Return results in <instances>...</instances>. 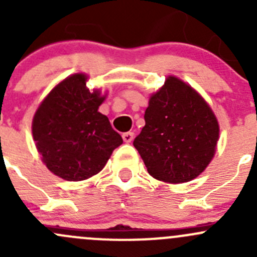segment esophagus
<instances>
[{"instance_id": "esophagus-1", "label": "esophagus", "mask_w": 257, "mask_h": 257, "mask_svg": "<svg viewBox=\"0 0 257 257\" xmlns=\"http://www.w3.org/2000/svg\"><path fill=\"white\" fill-rule=\"evenodd\" d=\"M121 137H123V141L125 142V143H131L134 138V133H132V132H126V133H123V136Z\"/></svg>"}]
</instances>
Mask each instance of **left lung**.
I'll use <instances>...</instances> for the list:
<instances>
[{
  "label": "left lung",
  "mask_w": 257,
  "mask_h": 257,
  "mask_svg": "<svg viewBox=\"0 0 257 257\" xmlns=\"http://www.w3.org/2000/svg\"><path fill=\"white\" fill-rule=\"evenodd\" d=\"M144 120L133 145L153 178L185 183L208 167L219 139V124L208 103L190 85L169 77L150 97Z\"/></svg>",
  "instance_id": "left-lung-1"
}]
</instances>
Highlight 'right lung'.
I'll list each match as a JSON object with an SVG mask.
<instances>
[{
	"instance_id": "1",
	"label": "right lung",
	"mask_w": 257,
	"mask_h": 257,
	"mask_svg": "<svg viewBox=\"0 0 257 257\" xmlns=\"http://www.w3.org/2000/svg\"><path fill=\"white\" fill-rule=\"evenodd\" d=\"M87 77L73 74L62 80L35 114L33 139L42 160L64 180L88 179L104 168L121 137L98 108L99 92L85 87Z\"/></svg>"
}]
</instances>
